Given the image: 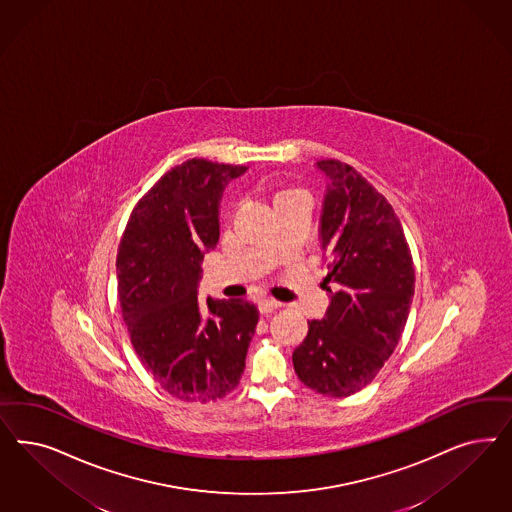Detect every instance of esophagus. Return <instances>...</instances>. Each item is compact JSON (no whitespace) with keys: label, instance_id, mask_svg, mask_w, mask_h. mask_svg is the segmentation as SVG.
Returning <instances> with one entry per match:
<instances>
[{"label":"esophagus","instance_id":"obj_1","mask_svg":"<svg viewBox=\"0 0 512 512\" xmlns=\"http://www.w3.org/2000/svg\"><path fill=\"white\" fill-rule=\"evenodd\" d=\"M279 307H281V303L275 301V299H271V297H265V299H262V301L258 303V309H260V313L262 314L275 313Z\"/></svg>","mask_w":512,"mask_h":512}]
</instances>
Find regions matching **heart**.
Instances as JSON below:
<instances>
[{
	"instance_id": "heart-1",
	"label": "heart",
	"mask_w": 512,
	"mask_h": 512,
	"mask_svg": "<svg viewBox=\"0 0 512 512\" xmlns=\"http://www.w3.org/2000/svg\"><path fill=\"white\" fill-rule=\"evenodd\" d=\"M292 194H297V190H282V192H277L275 198H273V203H277L279 199L288 198V196H292Z\"/></svg>"
}]
</instances>
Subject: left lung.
<instances>
[{
	"instance_id": "8db88e82",
	"label": "left lung",
	"mask_w": 512,
	"mask_h": 512,
	"mask_svg": "<svg viewBox=\"0 0 512 512\" xmlns=\"http://www.w3.org/2000/svg\"><path fill=\"white\" fill-rule=\"evenodd\" d=\"M316 165L330 179L320 235L331 301L322 322H309L292 360L307 388L348 397L396 350L413 303V256L396 211L362 173L331 158Z\"/></svg>"
}]
</instances>
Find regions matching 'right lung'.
<instances>
[{"label": "right lung", "instance_id": "obj_1", "mask_svg": "<svg viewBox=\"0 0 512 512\" xmlns=\"http://www.w3.org/2000/svg\"><path fill=\"white\" fill-rule=\"evenodd\" d=\"M245 165L192 158L133 207L116 254L118 301L139 360L171 396L211 403L239 384L258 309L198 301L203 252L218 243V201Z\"/></svg>", "mask_w": 512, "mask_h": 512}]
</instances>
